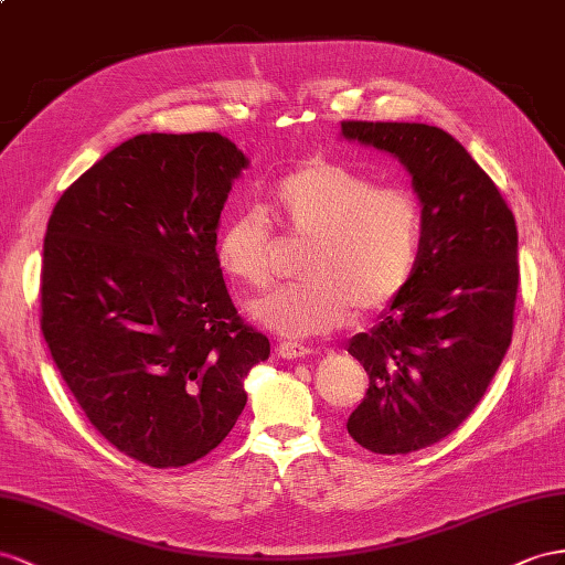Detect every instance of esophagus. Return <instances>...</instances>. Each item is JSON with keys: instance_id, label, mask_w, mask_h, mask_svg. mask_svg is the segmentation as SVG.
<instances>
[{"instance_id": "obj_1", "label": "esophagus", "mask_w": 565, "mask_h": 565, "mask_svg": "<svg viewBox=\"0 0 565 565\" xmlns=\"http://www.w3.org/2000/svg\"><path fill=\"white\" fill-rule=\"evenodd\" d=\"M277 353H279L284 360H298V358H308L312 351L308 349V345H302V343L284 341V343L277 345Z\"/></svg>"}]
</instances>
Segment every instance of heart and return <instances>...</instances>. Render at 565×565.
I'll list each match as a JSON object with an SVG mask.
<instances>
[{
  "label": "heart",
  "instance_id": "obj_1",
  "mask_svg": "<svg viewBox=\"0 0 565 565\" xmlns=\"http://www.w3.org/2000/svg\"><path fill=\"white\" fill-rule=\"evenodd\" d=\"M269 214L310 238L302 281H288L250 302L269 331L302 339L341 327L353 308L384 310L403 294L420 259L423 210L408 188L377 181L331 162H310L269 191ZM269 220L236 210L216 238L220 267L245 286L269 279Z\"/></svg>",
  "mask_w": 565,
  "mask_h": 565
}]
</instances>
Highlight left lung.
<instances>
[{
	"mask_svg": "<svg viewBox=\"0 0 565 565\" xmlns=\"http://www.w3.org/2000/svg\"><path fill=\"white\" fill-rule=\"evenodd\" d=\"M341 134L392 152L423 205L420 259L408 286L349 343L370 386L345 423L372 454H413L466 420L509 351L518 228L494 181L441 128L343 121Z\"/></svg>",
	"mask_w": 565,
	"mask_h": 565,
	"instance_id": "8db88e82",
	"label": "left lung"
}]
</instances>
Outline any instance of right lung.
I'll use <instances>...</instances> for the list:
<instances>
[{"mask_svg":"<svg viewBox=\"0 0 565 565\" xmlns=\"http://www.w3.org/2000/svg\"><path fill=\"white\" fill-rule=\"evenodd\" d=\"M243 169L220 134H142L71 183L47 222L42 337L90 425L150 468L220 446L248 401L243 380L269 358L216 259Z\"/></svg>","mask_w":565,"mask_h":565,"instance_id":"1","label":"right lung"}]
</instances>
